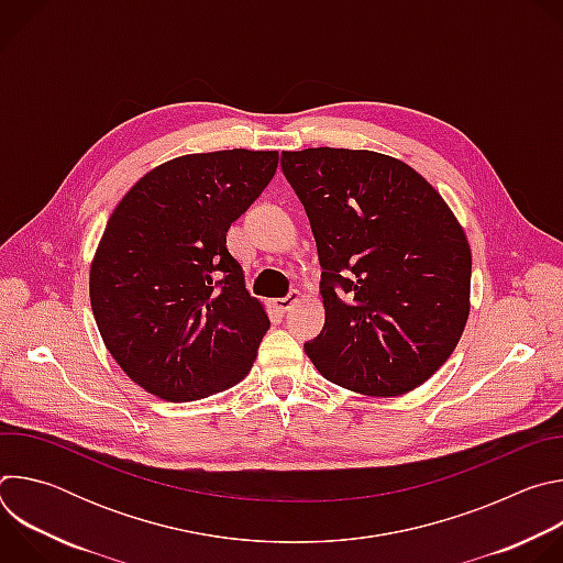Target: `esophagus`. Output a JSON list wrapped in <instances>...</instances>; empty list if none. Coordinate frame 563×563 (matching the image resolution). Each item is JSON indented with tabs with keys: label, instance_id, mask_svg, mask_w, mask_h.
<instances>
[{
	"label": "esophagus",
	"instance_id": "1",
	"mask_svg": "<svg viewBox=\"0 0 563 563\" xmlns=\"http://www.w3.org/2000/svg\"><path fill=\"white\" fill-rule=\"evenodd\" d=\"M298 300H300V291H298V289H291L285 298L274 300V305H276V309H278V311H289Z\"/></svg>",
	"mask_w": 563,
	"mask_h": 563
}]
</instances>
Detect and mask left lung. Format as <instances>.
Masks as SVG:
<instances>
[{
	"label": "left lung",
	"mask_w": 563,
	"mask_h": 563,
	"mask_svg": "<svg viewBox=\"0 0 563 563\" xmlns=\"http://www.w3.org/2000/svg\"><path fill=\"white\" fill-rule=\"evenodd\" d=\"M318 247L325 328L305 352L367 396L423 385L470 313L472 254L441 194L410 165L363 148L283 151Z\"/></svg>",
	"instance_id": "left-lung-1"
}]
</instances>
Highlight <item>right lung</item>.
<instances>
[{"instance_id":"1","label":"right lung","mask_w":563,"mask_h":563,"mask_svg":"<svg viewBox=\"0 0 563 563\" xmlns=\"http://www.w3.org/2000/svg\"><path fill=\"white\" fill-rule=\"evenodd\" d=\"M278 151L189 153L140 178L111 213L91 263L100 336L148 394L198 400L243 380L269 330L227 250Z\"/></svg>"}]
</instances>
